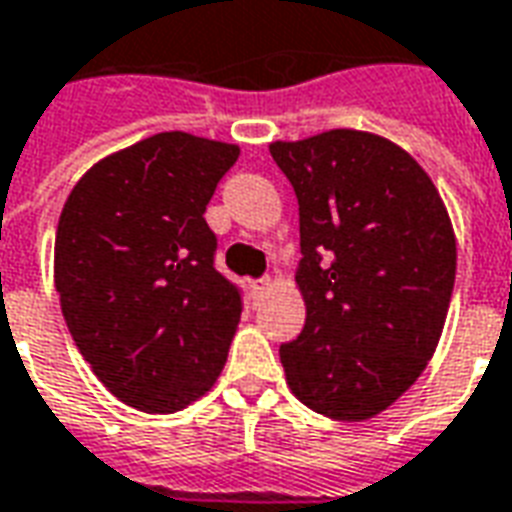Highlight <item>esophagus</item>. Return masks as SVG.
I'll return each mask as SVG.
<instances>
[{
    "label": "esophagus",
    "mask_w": 512,
    "mask_h": 512,
    "mask_svg": "<svg viewBox=\"0 0 512 512\" xmlns=\"http://www.w3.org/2000/svg\"><path fill=\"white\" fill-rule=\"evenodd\" d=\"M271 288H274V282H271V279H260V282H255V285H252V293H255L257 299H260V296H266Z\"/></svg>",
    "instance_id": "obj_1"
}]
</instances>
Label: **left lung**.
I'll return each instance as SVG.
<instances>
[{
	"instance_id": "left-lung-1",
	"label": "left lung",
	"mask_w": 512,
	"mask_h": 512,
	"mask_svg": "<svg viewBox=\"0 0 512 512\" xmlns=\"http://www.w3.org/2000/svg\"><path fill=\"white\" fill-rule=\"evenodd\" d=\"M299 200L304 329L279 348L293 395L337 422L386 411L428 367L455 285L439 189L386 136L332 128L271 142Z\"/></svg>"
}]
</instances>
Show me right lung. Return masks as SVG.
Listing matches in <instances>:
<instances>
[{"label": "right lung", "mask_w": 512, "mask_h": 512, "mask_svg": "<svg viewBox=\"0 0 512 512\" xmlns=\"http://www.w3.org/2000/svg\"><path fill=\"white\" fill-rule=\"evenodd\" d=\"M241 147L164 131L109 153L62 205L54 288L84 362L126 406L175 414L222 376L241 296L205 222Z\"/></svg>", "instance_id": "add662e5"}]
</instances>
